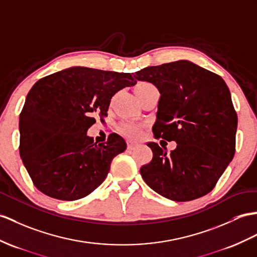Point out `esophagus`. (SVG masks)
Wrapping results in <instances>:
<instances>
[{"label":"esophagus","mask_w":257,"mask_h":257,"mask_svg":"<svg viewBox=\"0 0 257 257\" xmlns=\"http://www.w3.org/2000/svg\"><path fill=\"white\" fill-rule=\"evenodd\" d=\"M137 146V144H135V143H132V142H127V149L128 150H133V149H135Z\"/></svg>","instance_id":"34e87169"}]
</instances>
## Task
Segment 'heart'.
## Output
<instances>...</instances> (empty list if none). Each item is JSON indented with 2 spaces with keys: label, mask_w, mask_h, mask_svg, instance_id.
<instances>
[{
  "label": "heart",
  "mask_w": 257,
  "mask_h": 257,
  "mask_svg": "<svg viewBox=\"0 0 257 257\" xmlns=\"http://www.w3.org/2000/svg\"><path fill=\"white\" fill-rule=\"evenodd\" d=\"M150 86H153V84L147 83V81H141V83L136 85L135 91L136 92L143 91L144 89L148 88V87H150ZM118 130H120V132L122 134L130 137V139H136V137H139L142 134L143 127L139 124H134L131 122H124L120 125V126H118Z\"/></svg>",
  "instance_id": "obj_1"
}]
</instances>
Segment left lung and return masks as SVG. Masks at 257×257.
<instances>
[{"mask_svg":"<svg viewBox=\"0 0 257 257\" xmlns=\"http://www.w3.org/2000/svg\"><path fill=\"white\" fill-rule=\"evenodd\" d=\"M161 93L155 139L177 142L167 153L149 142L153 159L141 168L146 184L161 196L189 202L208 194L235 153L237 115L219 75L181 60L135 72Z\"/></svg>","mask_w":257,"mask_h":257,"instance_id":"left-lung-1","label":"left lung"}]
</instances>
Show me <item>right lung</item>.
<instances>
[{"instance_id":"right-lung-1","label":"right lung","mask_w":257,"mask_h":257,"mask_svg":"<svg viewBox=\"0 0 257 257\" xmlns=\"http://www.w3.org/2000/svg\"><path fill=\"white\" fill-rule=\"evenodd\" d=\"M136 84L130 73L71 67L39 79L20 114V154L34 185L61 201H76L107 178L126 144L112 133L95 143L87 130L107 116L111 98Z\"/></svg>"}]
</instances>
